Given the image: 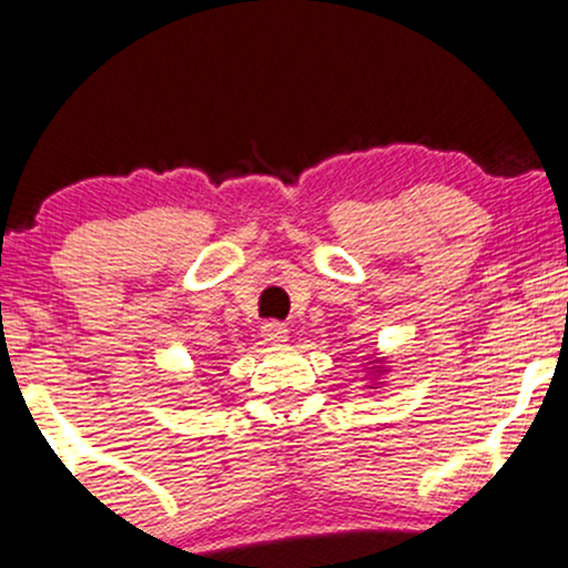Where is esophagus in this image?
I'll return each mask as SVG.
<instances>
[{
    "mask_svg": "<svg viewBox=\"0 0 568 568\" xmlns=\"http://www.w3.org/2000/svg\"><path fill=\"white\" fill-rule=\"evenodd\" d=\"M261 335L266 337L268 343H283L288 341V326H285L283 321H266V324L261 326Z\"/></svg>",
    "mask_w": 568,
    "mask_h": 568,
    "instance_id": "34e87169",
    "label": "esophagus"
}]
</instances>
